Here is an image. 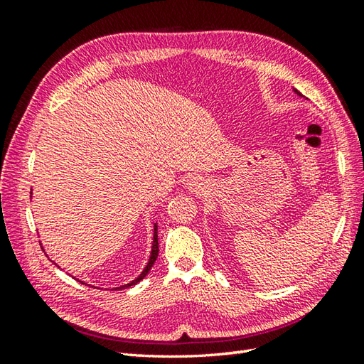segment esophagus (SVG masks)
Here are the masks:
<instances>
[{"label": "esophagus", "mask_w": 364, "mask_h": 364, "mask_svg": "<svg viewBox=\"0 0 364 364\" xmlns=\"http://www.w3.org/2000/svg\"><path fill=\"white\" fill-rule=\"evenodd\" d=\"M186 184H188V189H189L191 192H198V191H202V189L205 188L202 180H200V178H197V176L189 178Z\"/></svg>", "instance_id": "obj_1"}]
</instances>
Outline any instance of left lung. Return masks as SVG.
<instances>
[{"instance_id": "8db88e82", "label": "left lung", "mask_w": 364, "mask_h": 364, "mask_svg": "<svg viewBox=\"0 0 364 364\" xmlns=\"http://www.w3.org/2000/svg\"><path fill=\"white\" fill-rule=\"evenodd\" d=\"M294 92H296V94H297V95H300V97H304V95H301V94H300V92H297L296 89H294Z\"/></svg>"}]
</instances>
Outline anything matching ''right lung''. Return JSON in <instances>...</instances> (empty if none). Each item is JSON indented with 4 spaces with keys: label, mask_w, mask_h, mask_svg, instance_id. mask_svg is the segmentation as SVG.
Returning <instances> with one entry per match:
<instances>
[{
    "label": "right lung",
    "mask_w": 364,
    "mask_h": 364,
    "mask_svg": "<svg viewBox=\"0 0 364 364\" xmlns=\"http://www.w3.org/2000/svg\"><path fill=\"white\" fill-rule=\"evenodd\" d=\"M158 245H159V244H158V225H156V223H154V228H153V244H151V252H150V258H149V262H146V266L144 267V270L141 272V275H139L137 278H134L133 282H129V283H127V284H122V286H119V288H114V289L129 288V286L137 284L139 282L144 280L145 275L149 274V270L151 269V266L154 264V261H156V258H158V252H159V247H158ZM81 283H82V282H81ZM84 284H86V283H84Z\"/></svg>",
    "instance_id": "obj_1"
}]
</instances>
